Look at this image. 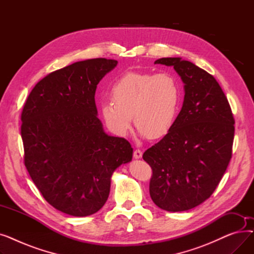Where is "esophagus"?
Here are the masks:
<instances>
[{
  "label": "esophagus",
  "instance_id": "34e87169",
  "mask_svg": "<svg viewBox=\"0 0 254 254\" xmlns=\"http://www.w3.org/2000/svg\"><path fill=\"white\" fill-rule=\"evenodd\" d=\"M134 157L135 158H141L142 157V151L140 149H136L134 151Z\"/></svg>",
  "mask_w": 254,
  "mask_h": 254
}]
</instances>
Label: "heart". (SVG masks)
I'll return each mask as SVG.
<instances>
[{
    "label": "heart",
    "mask_w": 254,
    "mask_h": 254,
    "mask_svg": "<svg viewBox=\"0 0 254 254\" xmlns=\"http://www.w3.org/2000/svg\"><path fill=\"white\" fill-rule=\"evenodd\" d=\"M110 97L112 101L104 102L101 112L113 134L126 136L134 117L143 136L156 139L168 134L175 123L181 87L168 73L127 72L112 84Z\"/></svg>",
    "instance_id": "heart-1"
}]
</instances>
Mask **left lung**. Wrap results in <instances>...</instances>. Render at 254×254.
<instances>
[{
	"label": "left lung",
	"instance_id": "8db88e82",
	"mask_svg": "<svg viewBox=\"0 0 254 254\" xmlns=\"http://www.w3.org/2000/svg\"><path fill=\"white\" fill-rule=\"evenodd\" d=\"M154 64L174 66L185 96L168 134L143 153L152 170L149 192L161 209L186 211L205 202L219 184L233 154L235 119L211 74L180 58Z\"/></svg>",
	"mask_w": 254,
	"mask_h": 254
}]
</instances>
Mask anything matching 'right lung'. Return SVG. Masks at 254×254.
<instances>
[{
    "mask_svg": "<svg viewBox=\"0 0 254 254\" xmlns=\"http://www.w3.org/2000/svg\"><path fill=\"white\" fill-rule=\"evenodd\" d=\"M115 60L77 62L35 85L21 112L24 166L46 201L72 216L98 212L110 192L112 173L131 161L125 138L108 136L95 93Z\"/></svg>",
    "mask_w": 254,
    "mask_h": 254,
    "instance_id": "right-lung-1",
    "label": "right lung"
}]
</instances>
